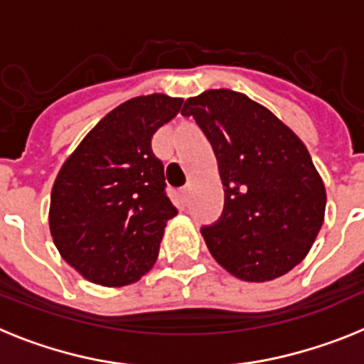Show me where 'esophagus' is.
<instances>
[{
	"instance_id": "obj_1",
	"label": "esophagus",
	"mask_w": 364,
	"mask_h": 364,
	"mask_svg": "<svg viewBox=\"0 0 364 364\" xmlns=\"http://www.w3.org/2000/svg\"><path fill=\"white\" fill-rule=\"evenodd\" d=\"M189 191H191V184L184 186V188L180 189V195H182V198H184V200L189 197Z\"/></svg>"
}]
</instances>
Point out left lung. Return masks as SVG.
Returning <instances> with one entry per match:
<instances>
[{
  "mask_svg": "<svg viewBox=\"0 0 364 364\" xmlns=\"http://www.w3.org/2000/svg\"><path fill=\"white\" fill-rule=\"evenodd\" d=\"M211 142L224 186V213L202 228L222 268L246 282L281 277L314 246L326 188L301 138L244 92L210 89L184 102Z\"/></svg>",
  "mask_w": 364,
  "mask_h": 364,
  "instance_id": "obj_1",
  "label": "left lung"
}]
</instances>
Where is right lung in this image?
Masks as SVG:
<instances>
[{
    "label": "right lung",
    "instance_id": "1",
    "mask_svg": "<svg viewBox=\"0 0 364 364\" xmlns=\"http://www.w3.org/2000/svg\"><path fill=\"white\" fill-rule=\"evenodd\" d=\"M182 102L162 92L127 100L60 167L50 191V235L62 259L89 282L122 288L156 262L176 208L151 140Z\"/></svg>",
    "mask_w": 364,
    "mask_h": 364
}]
</instances>
